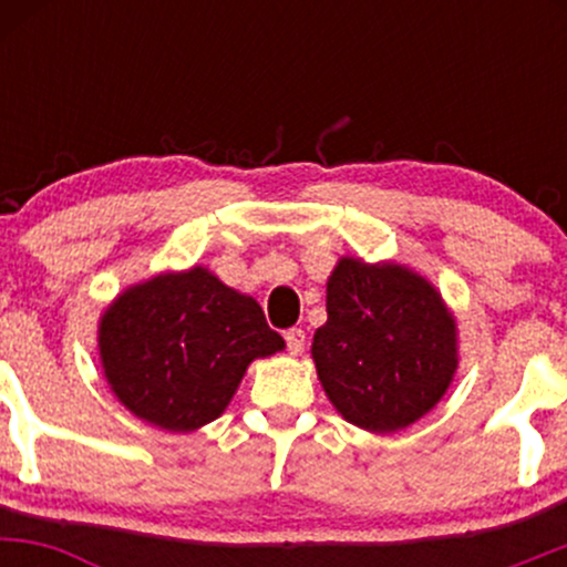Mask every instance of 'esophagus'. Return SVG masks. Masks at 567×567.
<instances>
[{
    "label": "esophagus",
    "mask_w": 567,
    "mask_h": 567,
    "mask_svg": "<svg viewBox=\"0 0 567 567\" xmlns=\"http://www.w3.org/2000/svg\"><path fill=\"white\" fill-rule=\"evenodd\" d=\"M285 341H288L290 354H301L303 343H306V333L301 328H290L288 333H285Z\"/></svg>",
    "instance_id": "esophagus-1"
}]
</instances>
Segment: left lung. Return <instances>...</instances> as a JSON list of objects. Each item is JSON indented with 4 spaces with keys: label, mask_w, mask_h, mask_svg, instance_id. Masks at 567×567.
Instances as JSON below:
<instances>
[{
    "label": "left lung",
    "mask_w": 567,
    "mask_h": 567,
    "mask_svg": "<svg viewBox=\"0 0 567 567\" xmlns=\"http://www.w3.org/2000/svg\"><path fill=\"white\" fill-rule=\"evenodd\" d=\"M311 354L338 413L370 432L419 421L455 370V324L437 290L396 264L343 258Z\"/></svg>",
    "instance_id": "8db88e82"
}]
</instances>
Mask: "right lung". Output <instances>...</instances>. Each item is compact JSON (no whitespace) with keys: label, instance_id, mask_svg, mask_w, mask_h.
Returning <instances> with one entry per match:
<instances>
[{"label":"right lung","instance_id":"1","mask_svg":"<svg viewBox=\"0 0 567 567\" xmlns=\"http://www.w3.org/2000/svg\"><path fill=\"white\" fill-rule=\"evenodd\" d=\"M282 347L261 306L205 269L130 288L101 320V360L114 394L171 432L218 419L245 368Z\"/></svg>","mask_w":567,"mask_h":567}]
</instances>
